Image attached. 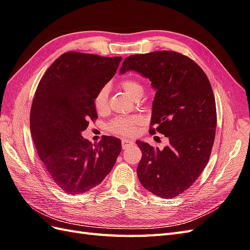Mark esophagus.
Here are the masks:
<instances>
[{"instance_id":"34e87169","label":"esophagus","mask_w":250,"mask_h":250,"mask_svg":"<svg viewBox=\"0 0 250 250\" xmlns=\"http://www.w3.org/2000/svg\"><path fill=\"white\" fill-rule=\"evenodd\" d=\"M133 144L134 143L130 139H123V140H121V146H123V149H126L127 146L133 145Z\"/></svg>"}]
</instances>
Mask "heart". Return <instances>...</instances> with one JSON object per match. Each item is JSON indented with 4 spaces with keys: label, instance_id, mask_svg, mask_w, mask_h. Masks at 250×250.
Listing matches in <instances>:
<instances>
[{
    "label": "heart",
    "instance_id": "b5f03b06",
    "mask_svg": "<svg viewBox=\"0 0 250 250\" xmlns=\"http://www.w3.org/2000/svg\"><path fill=\"white\" fill-rule=\"evenodd\" d=\"M121 87L124 91L130 96L132 99H137L143 97L145 93L144 85L136 79H125L120 82ZM108 94H110V86L107 84L102 85L94 97V106L98 112H104L107 108V100ZM143 119L137 115L133 116H124V117H116L114 118L110 125L108 129L111 132L118 134V135L124 136H131L135 133L136 126L140 125Z\"/></svg>",
    "mask_w": 250,
    "mask_h": 250
}]
</instances>
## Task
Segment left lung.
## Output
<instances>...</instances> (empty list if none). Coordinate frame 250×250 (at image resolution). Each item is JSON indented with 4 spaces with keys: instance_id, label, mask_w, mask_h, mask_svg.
I'll return each mask as SVG.
<instances>
[{
    "instance_id": "8db88e82",
    "label": "left lung",
    "mask_w": 250,
    "mask_h": 250,
    "mask_svg": "<svg viewBox=\"0 0 250 250\" xmlns=\"http://www.w3.org/2000/svg\"><path fill=\"white\" fill-rule=\"evenodd\" d=\"M135 70L155 89L150 133L169 137L163 150L137 140L143 152L140 184L163 198L186 191L209 161L215 137L216 107L212 87L197 64L176 52L161 50L125 59L120 74Z\"/></svg>"
}]
</instances>
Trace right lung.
<instances>
[{
    "label": "right lung",
    "mask_w": 250,
    "mask_h": 250,
    "mask_svg": "<svg viewBox=\"0 0 250 250\" xmlns=\"http://www.w3.org/2000/svg\"><path fill=\"white\" fill-rule=\"evenodd\" d=\"M121 57L68 52L48 67L30 110V132L49 177L67 194H81L110 173L121 151L120 139L97 145L81 136L98 118L94 97L116 73Z\"/></svg>",
    "instance_id": "add662e5"
}]
</instances>
